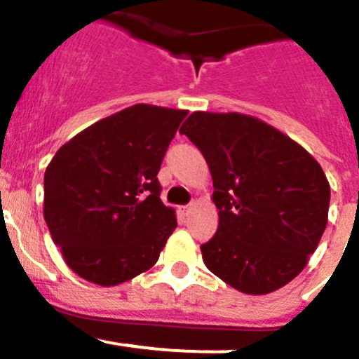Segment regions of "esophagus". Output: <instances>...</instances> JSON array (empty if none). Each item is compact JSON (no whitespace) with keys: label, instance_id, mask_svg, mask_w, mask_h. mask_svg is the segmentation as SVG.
Listing matches in <instances>:
<instances>
[{"label":"esophagus","instance_id":"obj_1","mask_svg":"<svg viewBox=\"0 0 359 359\" xmlns=\"http://www.w3.org/2000/svg\"><path fill=\"white\" fill-rule=\"evenodd\" d=\"M191 209H194V205H183L180 207V212L183 214V216H188V214L191 212Z\"/></svg>","mask_w":359,"mask_h":359}]
</instances>
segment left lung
<instances>
[{"label":"left lung","mask_w":359,"mask_h":359,"mask_svg":"<svg viewBox=\"0 0 359 359\" xmlns=\"http://www.w3.org/2000/svg\"><path fill=\"white\" fill-rule=\"evenodd\" d=\"M204 155L219 224L201 245L209 271L243 294L287 285L327 228L330 184L318 162L245 114L194 112L180 129Z\"/></svg>","instance_id":"1"}]
</instances>
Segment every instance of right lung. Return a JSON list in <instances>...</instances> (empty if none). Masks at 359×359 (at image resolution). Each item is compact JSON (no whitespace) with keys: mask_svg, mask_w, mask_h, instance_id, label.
Returning a JSON list of instances; mask_svg holds the SVG:
<instances>
[{"mask_svg":"<svg viewBox=\"0 0 359 359\" xmlns=\"http://www.w3.org/2000/svg\"><path fill=\"white\" fill-rule=\"evenodd\" d=\"M187 110L128 107L60 147L44 172V221L81 278L119 285L157 262L176 223L161 169Z\"/></svg>","mask_w":359,"mask_h":359,"instance_id":"obj_1","label":"right lung"}]
</instances>
